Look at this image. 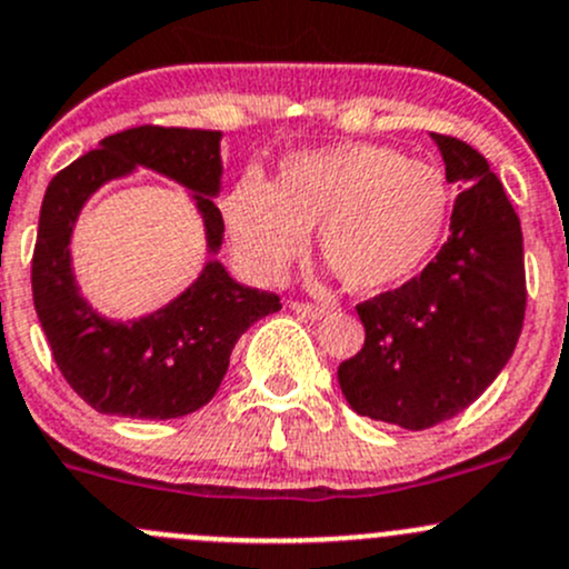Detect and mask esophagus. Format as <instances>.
I'll return each instance as SVG.
<instances>
[{"instance_id":"1","label":"esophagus","mask_w":569,"mask_h":569,"mask_svg":"<svg viewBox=\"0 0 569 569\" xmlns=\"http://www.w3.org/2000/svg\"><path fill=\"white\" fill-rule=\"evenodd\" d=\"M289 308L306 319H321L327 313L325 306H313V302H289Z\"/></svg>"}]
</instances>
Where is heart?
<instances>
[{"label": "heart", "mask_w": 569, "mask_h": 569, "mask_svg": "<svg viewBox=\"0 0 569 569\" xmlns=\"http://www.w3.org/2000/svg\"><path fill=\"white\" fill-rule=\"evenodd\" d=\"M449 209L438 170L371 142L289 153L272 187L248 170L220 200L233 252L258 283H278L317 228L319 252L358 295L407 283L443 239Z\"/></svg>", "instance_id": "obj_1"}]
</instances>
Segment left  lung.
Listing matches in <instances>:
<instances>
[{
  "mask_svg": "<svg viewBox=\"0 0 569 569\" xmlns=\"http://www.w3.org/2000/svg\"><path fill=\"white\" fill-rule=\"evenodd\" d=\"M446 181L462 189L451 233L421 274L366 300V341L338 366L358 416L429 429L473 405L512 358L526 317L523 231L487 159L432 134Z\"/></svg>",
  "mask_w": 569,
  "mask_h": 569,
  "instance_id": "left-lung-1",
  "label": "left lung"
}]
</instances>
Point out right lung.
Returning a JSON list of instances; mask_svg holds the SVG:
<instances>
[{
    "instance_id": "1",
    "label": "right lung",
    "mask_w": 569,
    "mask_h": 569,
    "mask_svg": "<svg viewBox=\"0 0 569 569\" xmlns=\"http://www.w3.org/2000/svg\"><path fill=\"white\" fill-rule=\"evenodd\" d=\"M222 131L137 126L51 178L32 256V300L57 369L93 410L168 421L209 405L226 377L239 336L280 311V297L237 283L217 261L222 222ZM137 167L181 182L204 217L212 258L192 287L148 318H101L81 297L70 267V233L96 188Z\"/></svg>"
}]
</instances>
